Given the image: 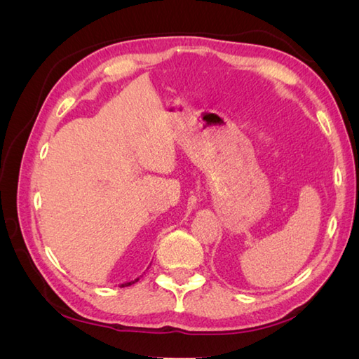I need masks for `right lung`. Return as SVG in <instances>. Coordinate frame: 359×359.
Wrapping results in <instances>:
<instances>
[{
  "label": "right lung",
  "instance_id": "1",
  "mask_svg": "<svg viewBox=\"0 0 359 359\" xmlns=\"http://www.w3.org/2000/svg\"><path fill=\"white\" fill-rule=\"evenodd\" d=\"M142 278V276H140ZM140 278H135L134 280H129V282H125V284H120V287H129V285H133V284H135L137 280H139Z\"/></svg>",
  "mask_w": 359,
  "mask_h": 359
}]
</instances>
